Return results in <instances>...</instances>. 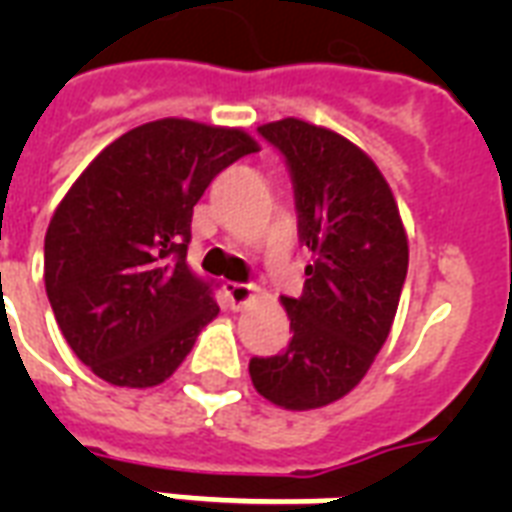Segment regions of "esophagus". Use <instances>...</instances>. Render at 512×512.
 <instances>
[{"label": "esophagus", "mask_w": 512, "mask_h": 512, "mask_svg": "<svg viewBox=\"0 0 512 512\" xmlns=\"http://www.w3.org/2000/svg\"><path fill=\"white\" fill-rule=\"evenodd\" d=\"M225 297H228V303H231V308H241V305H247L252 297H255L257 287H252V284H239V281H228L223 287Z\"/></svg>", "instance_id": "1"}]
</instances>
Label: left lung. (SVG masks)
Returning <instances> with one entry per match:
<instances>
[{
  "label": "left lung",
  "mask_w": 512,
  "mask_h": 512,
  "mask_svg": "<svg viewBox=\"0 0 512 512\" xmlns=\"http://www.w3.org/2000/svg\"><path fill=\"white\" fill-rule=\"evenodd\" d=\"M287 162L300 244L313 252L300 297H281L287 350L252 358L260 396L319 409L356 388L385 345L409 268V244L377 164L342 135L300 119L257 127Z\"/></svg>",
  "instance_id": "left-lung-1"
}]
</instances>
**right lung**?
Segmentation results:
<instances>
[{
	"instance_id": "add662e5",
	"label": "right lung",
	"mask_w": 512,
	"mask_h": 512,
	"mask_svg": "<svg viewBox=\"0 0 512 512\" xmlns=\"http://www.w3.org/2000/svg\"><path fill=\"white\" fill-rule=\"evenodd\" d=\"M255 151L244 130L159 119L103 148L63 196L44 236V287L66 342L100 380L154 388L220 313L185 263L193 207Z\"/></svg>"
}]
</instances>
